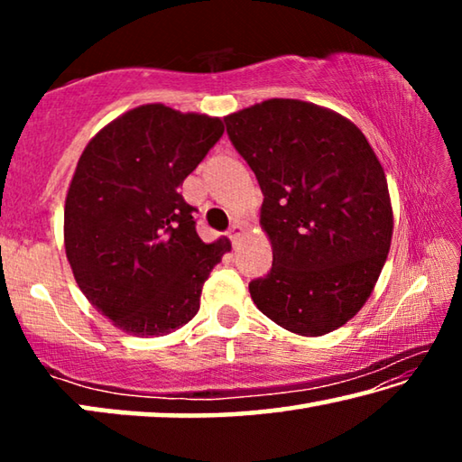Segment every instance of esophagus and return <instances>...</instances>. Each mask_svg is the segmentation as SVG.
Listing matches in <instances>:
<instances>
[{
  "instance_id": "1",
  "label": "esophagus",
  "mask_w": 462,
  "mask_h": 462,
  "mask_svg": "<svg viewBox=\"0 0 462 462\" xmlns=\"http://www.w3.org/2000/svg\"><path fill=\"white\" fill-rule=\"evenodd\" d=\"M240 234H242V226L240 224H232L230 230H228V238L232 240V245H236V240L240 238Z\"/></svg>"
}]
</instances>
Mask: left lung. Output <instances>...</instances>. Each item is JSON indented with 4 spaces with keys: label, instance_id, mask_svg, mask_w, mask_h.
Masks as SVG:
<instances>
[{
    "label": "left lung",
    "instance_id": "1",
    "mask_svg": "<svg viewBox=\"0 0 462 462\" xmlns=\"http://www.w3.org/2000/svg\"><path fill=\"white\" fill-rule=\"evenodd\" d=\"M224 124L261 185L273 246V267L250 281V297L289 332L336 330L363 308L389 253L381 162L353 122L308 101L269 99Z\"/></svg>",
    "mask_w": 462,
    "mask_h": 462
}]
</instances>
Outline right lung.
<instances>
[{"instance_id":"obj_1","label":"right lung","mask_w":462,"mask_h":462,"mask_svg":"<svg viewBox=\"0 0 462 462\" xmlns=\"http://www.w3.org/2000/svg\"><path fill=\"white\" fill-rule=\"evenodd\" d=\"M222 134L220 118L151 104L85 146L65 201V250L83 295L120 330L165 336L198 314L230 242L198 236V208L179 185Z\"/></svg>"}]
</instances>
